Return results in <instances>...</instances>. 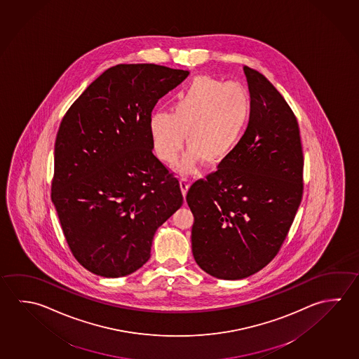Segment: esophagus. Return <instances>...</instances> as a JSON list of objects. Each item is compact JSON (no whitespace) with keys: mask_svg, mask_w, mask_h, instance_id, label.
<instances>
[{"mask_svg":"<svg viewBox=\"0 0 359 359\" xmlns=\"http://www.w3.org/2000/svg\"><path fill=\"white\" fill-rule=\"evenodd\" d=\"M180 189H182V195L185 196L187 193H188L189 189L188 179H185V177H182V179H180Z\"/></svg>","mask_w":359,"mask_h":359,"instance_id":"obj_1","label":"esophagus"}]
</instances>
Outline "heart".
<instances>
[{
  "label": "heart",
  "mask_w": 359,
  "mask_h": 359,
  "mask_svg": "<svg viewBox=\"0 0 359 359\" xmlns=\"http://www.w3.org/2000/svg\"><path fill=\"white\" fill-rule=\"evenodd\" d=\"M251 111V97L242 84L195 76L177 95L171 114H151L149 130L154 151L161 161L172 164L182 151L187 134L189 150L179 164V171H194L201 160L208 166H217L238 145Z\"/></svg>",
  "instance_id": "obj_1"
}]
</instances>
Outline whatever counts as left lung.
Instances as JSON below:
<instances>
[{"instance_id": "1", "label": "left lung", "mask_w": 359, "mask_h": 359, "mask_svg": "<svg viewBox=\"0 0 359 359\" xmlns=\"http://www.w3.org/2000/svg\"><path fill=\"white\" fill-rule=\"evenodd\" d=\"M252 111L229 158L187 194L191 248L210 276L241 280L270 264L302 198L300 130L289 104L257 70L243 67Z\"/></svg>"}]
</instances>
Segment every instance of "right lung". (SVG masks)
Segmentation results:
<instances>
[{"label": "right lung", "instance_id": "right-lung-1", "mask_svg": "<svg viewBox=\"0 0 359 359\" xmlns=\"http://www.w3.org/2000/svg\"><path fill=\"white\" fill-rule=\"evenodd\" d=\"M188 76L156 64H118L64 116L51 201L70 251L92 273L116 278L139 270L158 226L182 207L177 177L152 154L149 120Z\"/></svg>", "mask_w": 359, "mask_h": 359}]
</instances>
